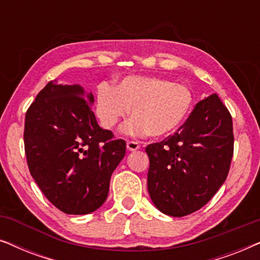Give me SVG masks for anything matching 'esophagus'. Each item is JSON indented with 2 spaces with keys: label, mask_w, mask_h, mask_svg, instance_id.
I'll use <instances>...</instances> for the list:
<instances>
[{
  "label": "esophagus",
  "mask_w": 260,
  "mask_h": 260,
  "mask_svg": "<svg viewBox=\"0 0 260 260\" xmlns=\"http://www.w3.org/2000/svg\"><path fill=\"white\" fill-rule=\"evenodd\" d=\"M126 148L129 151H136L141 148V145L138 144V142H134V141H129L126 142Z\"/></svg>",
  "instance_id": "obj_1"
}]
</instances>
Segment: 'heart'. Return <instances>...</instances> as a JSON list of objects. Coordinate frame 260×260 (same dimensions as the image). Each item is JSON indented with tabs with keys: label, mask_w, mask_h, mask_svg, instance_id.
Instances as JSON below:
<instances>
[{
	"label": "heart",
	"mask_w": 260,
	"mask_h": 260,
	"mask_svg": "<svg viewBox=\"0 0 260 260\" xmlns=\"http://www.w3.org/2000/svg\"><path fill=\"white\" fill-rule=\"evenodd\" d=\"M193 106L194 94L187 85L161 78L127 77L115 88L103 85L97 94L102 125L113 130L131 109L133 118L124 133L135 137L170 136L183 125Z\"/></svg>",
	"instance_id": "b5f03b06"
}]
</instances>
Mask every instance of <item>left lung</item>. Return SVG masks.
<instances>
[{"mask_svg": "<svg viewBox=\"0 0 260 260\" xmlns=\"http://www.w3.org/2000/svg\"><path fill=\"white\" fill-rule=\"evenodd\" d=\"M233 143L232 117L218 94L199 102L177 133L145 148L156 208L180 218L204 207L229 175Z\"/></svg>", "mask_w": 260, "mask_h": 260, "instance_id": "8db88e82", "label": "left lung"}]
</instances>
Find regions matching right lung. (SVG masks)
Returning <instances> with one entry per match:
<instances>
[{"instance_id":"1","label":"right lung","mask_w":260,"mask_h":260,"mask_svg":"<svg viewBox=\"0 0 260 260\" xmlns=\"http://www.w3.org/2000/svg\"><path fill=\"white\" fill-rule=\"evenodd\" d=\"M94 98L80 85L49 81L24 119V151L30 175L48 201L66 214L94 212L109 194L125 141L98 125Z\"/></svg>"}]
</instances>
